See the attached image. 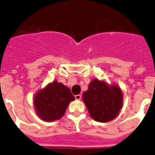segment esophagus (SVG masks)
<instances>
[{
	"instance_id": "34e87169",
	"label": "esophagus",
	"mask_w": 155,
	"mask_h": 155,
	"mask_svg": "<svg viewBox=\"0 0 155 155\" xmlns=\"http://www.w3.org/2000/svg\"><path fill=\"white\" fill-rule=\"evenodd\" d=\"M75 98H76V100H80V99L82 98V95H81V94H76V95H75Z\"/></svg>"
}]
</instances>
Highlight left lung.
<instances>
[{
  "mask_svg": "<svg viewBox=\"0 0 155 155\" xmlns=\"http://www.w3.org/2000/svg\"><path fill=\"white\" fill-rule=\"evenodd\" d=\"M90 116L97 122L114 120L123 107V93L117 85H108L104 81L93 79L82 94Z\"/></svg>",
  "mask_w": 155,
  "mask_h": 155,
  "instance_id": "8db88e82",
  "label": "left lung"
}]
</instances>
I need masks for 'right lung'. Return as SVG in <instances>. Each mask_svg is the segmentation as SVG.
<instances>
[{"instance_id": "obj_1", "label": "right lung", "mask_w": 155, "mask_h": 155, "mask_svg": "<svg viewBox=\"0 0 155 155\" xmlns=\"http://www.w3.org/2000/svg\"><path fill=\"white\" fill-rule=\"evenodd\" d=\"M74 99L68 87L54 81L35 95L34 105L41 120L54 121L62 117L70 102Z\"/></svg>"}]
</instances>
